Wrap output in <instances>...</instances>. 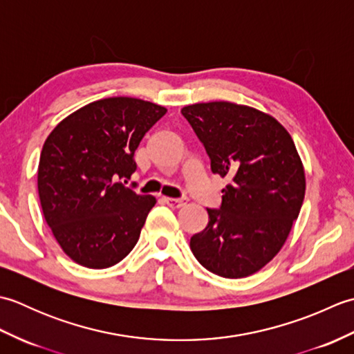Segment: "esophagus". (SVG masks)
Here are the masks:
<instances>
[{
    "label": "esophagus",
    "mask_w": 354,
    "mask_h": 354,
    "mask_svg": "<svg viewBox=\"0 0 354 354\" xmlns=\"http://www.w3.org/2000/svg\"><path fill=\"white\" fill-rule=\"evenodd\" d=\"M165 204H167L169 207L171 208H181L187 204V199H173V198H164L162 199Z\"/></svg>",
    "instance_id": "esophagus-1"
}]
</instances>
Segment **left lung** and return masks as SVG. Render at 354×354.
Segmentation results:
<instances>
[{
    "instance_id": "1",
    "label": "left lung",
    "mask_w": 354,
    "mask_h": 354,
    "mask_svg": "<svg viewBox=\"0 0 354 354\" xmlns=\"http://www.w3.org/2000/svg\"><path fill=\"white\" fill-rule=\"evenodd\" d=\"M205 146L212 171L230 179L221 209L190 239L202 266L223 278L252 275L280 252L301 209L306 173L290 133L255 108L231 102L181 109Z\"/></svg>"
}]
</instances>
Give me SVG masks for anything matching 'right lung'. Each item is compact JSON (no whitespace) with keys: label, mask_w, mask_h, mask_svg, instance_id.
Masks as SVG:
<instances>
[{"label":"right lung","mask_w":354,"mask_h":354,"mask_svg":"<svg viewBox=\"0 0 354 354\" xmlns=\"http://www.w3.org/2000/svg\"><path fill=\"white\" fill-rule=\"evenodd\" d=\"M167 109L133 97H109L65 117L44 142L37 192L59 246L77 265H117L137 245L153 196L118 183L137 169L133 153Z\"/></svg>","instance_id":"add662e5"}]
</instances>
